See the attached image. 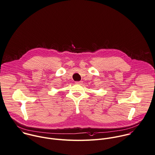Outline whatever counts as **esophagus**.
<instances>
[{
    "label": "esophagus",
    "mask_w": 155,
    "mask_h": 155,
    "mask_svg": "<svg viewBox=\"0 0 155 155\" xmlns=\"http://www.w3.org/2000/svg\"><path fill=\"white\" fill-rule=\"evenodd\" d=\"M82 83V81H78V82H76V84H81Z\"/></svg>",
    "instance_id": "1"
}]
</instances>
